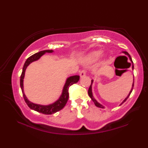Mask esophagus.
Returning a JSON list of instances; mask_svg holds the SVG:
<instances>
[{"mask_svg": "<svg viewBox=\"0 0 148 148\" xmlns=\"http://www.w3.org/2000/svg\"><path fill=\"white\" fill-rule=\"evenodd\" d=\"M86 75V71H82L79 72V76L81 77H83Z\"/></svg>", "mask_w": 148, "mask_h": 148, "instance_id": "esophagus-1", "label": "esophagus"}]
</instances>
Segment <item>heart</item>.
Returning <instances> with one entry per match:
<instances>
[{
    "label": "heart",
    "mask_w": 148,
    "mask_h": 148,
    "mask_svg": "<svg viewBox=\"0 0 148 148\" xmlns=\"http://www.w3.org/2000/svg\"><path fill=\"white\" fill-rule=\"evenodd\" d=\"M102 55V51L100 50L97 51H93L87 54L84 57L83 61L86 62H92L98 61Z\"/></svg>",
    "instance_id": "b5f03b06"
}]
</instances>
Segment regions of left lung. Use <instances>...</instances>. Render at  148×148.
Wrapping results in <instances>:
<instances>
[{
	"label": "left lung",
	"instance_id": "1",
	"mask_svg": "<svg viewBox=\"0 0 148 148\" xmlns=\"http://www.w3.org/2000/svg\"><path fill=\"white\" fill-rule=\"evenodd\" d=\"M122 53H123L125 55H126L127 56H128V57H129V59H130V61H131V62H132V71H133V70H134V64H133V62H132V58H131V56H130V55L128 53H127V51H122ZM92 83H93V79H91V86H90L89 88V90H88L89 96L90 98L91 99L92 102H94V104H95V106H97V107H99V108H105L103 105H102L101 103H99V102L94 98L93 95H92ZM133 87H134V76H133V82H132V87H131V91H130L129 95H127V97H126V98H125L123 100V101H122L121 103L119 104V106H120V105H121L123 103H124V102L127 101V99L129 98V96H130V95H131V93L132 91V89H133Z\"/></svg>",
	"mask_w": 148,
	"mask_h": 148
}]
</instances>
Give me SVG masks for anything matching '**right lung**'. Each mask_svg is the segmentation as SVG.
<instances>
[{
  "label": "right lung",
  "mask_w": 148,
  "mask_h": 148,
  "mask_svg": "<svg viewBox=\"0 0 148 148\" xmlns=\"http://www.w3.org/2000/svg\"><path fill=\"white\" fill-rule=\"evenodd\" d=\"M53 50H44V51H41L36 53L32 56L29 57L28 59L26 60L25 62L23 65V70H22V73L20 77V87H21L22 93H23V96L25 101L28 105V106L31 110H33L34 111H36L39 112V113H42L44 114H52L56 113L57 112L59 111V110H62L66 105L67 101L69 99V87L73 84L77 83L79 79V76L78 75H75V76H72L69 77H67L65 82V84L63 86V88L62 90V93L60 95L59 98L57 100L56 102H53V103L47 104V105H42V104H38L33 103L29 101L26 97L25 94L23 90V79L25 77V71L29 65L32 63V62L38 61V59L42 56H44L45 53H53Z\"/></svg>",
  "instance_id": "obj_1"
}]
</instances>
